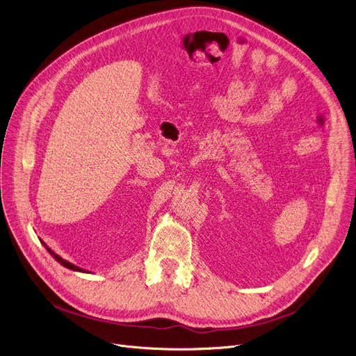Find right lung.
I'll list each match as a JSON object with an SVG mask.
<instances>
[{
    "instance_id": "1",
    "label": "right lung",
    "mask_w": 356,
    "mask_h": 356,
    "mask_svg": "<svg viewBox=\"0 0 356 356\" xmlns=\"http://www.w3.org/2000/svg\"><path fill=\"white\" fill-rule=\"evenodd\" d=\"M44 244V247L47 248V252L53 256V259L56 260V261H58L63 267H67V268H70V270H73V271H81V273H90V271H88V270H85V268H81V267H79V266H76V264H73V263H70V261H67V260H65V259H61L58 254H56L53 250L50 248V247H47V244L44 243V241H41Z\"/></svg>"
}]
</instances>
